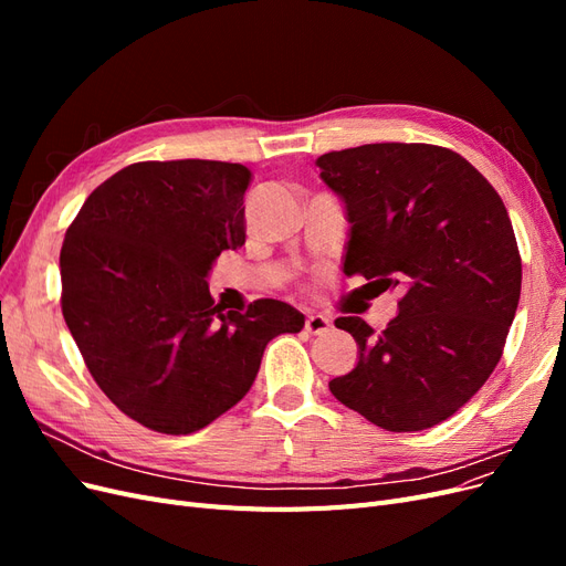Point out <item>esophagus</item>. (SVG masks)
I'll return each instance as SVG.
<instances>
[{
	"instance_id": "esophagus-1",
	"label": "esophagus",
	"mask_w": 566,
	"mask_h": 566,
	"mask_svg": "<svg viewBox=\"0 0 566 566\" xmlns=\"http://www.w3.org/2000/svg\"><path fill=\"white\" fill-rule=\"evenodd\" d=\"M304 328L310 331L312 335H325L331 331V318L323 316V314H310L304 321Z\"/></svg>"
}]
</instances>
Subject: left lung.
<instances>
[{"label": "left lung", "mask_w": 566, "mask_h": 566, "mask_svg": "<svg viewBox=\"0 0 566 566\" xmlns=\"http://www.w3.org/2000/svg\"><path fill=\"white\" fill-rule=\"evenodd\" d=\"M316 165L352 224L347 276L403 293L380 333L358 316L335 321L358 364L331 380L333 397L387 432L434 427L489 380L517 312L522 260L505 205L441 146L366 144Z\"/></svg>", "instance_id": "obj_1"}]
</instances>
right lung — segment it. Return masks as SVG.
<instances>
[{
  "label": "right lung",
  "mask_w": 566,
  "mask_h": 566,
  "mask_svg": "<svg viewBox=\"0 0 566 566\" xmlns=\"http://www.w3.org/2000/svg\"><path fill=\"white\" fill-rule=\"evenodd\" d=\"M245 165L134 163L84 200L61 248V310L101 391L163 434L208 427L250 391L304 316L279 300L227 312L208 276L245 243Z\"/></svg>",
  "instance_id": "1"
}]
</instances>
